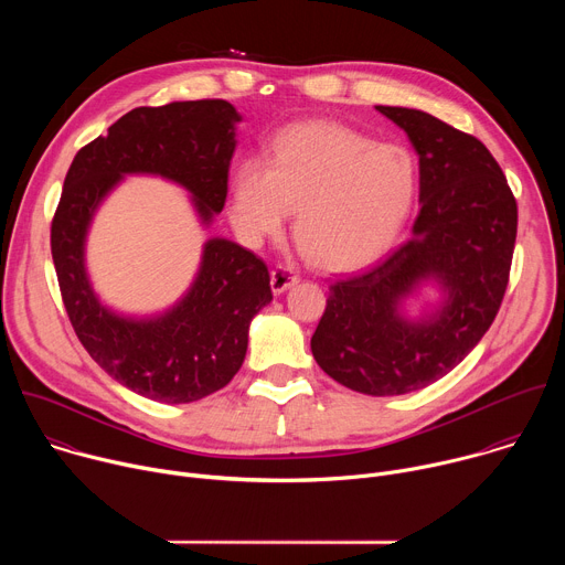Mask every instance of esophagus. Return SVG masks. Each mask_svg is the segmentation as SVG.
<instances>
[{
	"instance_id": "obj_1",
	"label": "esophagus",
	"mask_w": 565,
	"mask_h": 565,
	"mask_svg": "<svg viewBox=\"0 0 565 565\" xmlns=\"http://www.w3.org/2000/svg\"><path fill=\"white\" fill-rule=\"evenodd\" d=\"M297 275L292 270H288L286 266H277L273 273H270V286H273V292L275 295H281L286 288H290L292 284H297Z\"/></svg>"
}]
</instances>
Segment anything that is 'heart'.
Segmentation results:
<instances>
[{
    "label": "heart",
    "instance_id": "obj_1",
    "mask_svg": "<svg viewBox=\"0 0 565 565\" xmlns=\"http://www.w3.org/2000/svg\"><path fill=\"white\" fill-rule=\"evenodd\" d=\"M416 190L409 149L315 120L284 129L266 163L241 160L227 214L241 241L259 246L297 205L292 230L308 259L324 270H358L391 248Z\"/></svg>",
    "mask_w": 565,
    "mask_h": 565
}]
</instances>
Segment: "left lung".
Listing matches in <instances>:
<instances>
[{
	"label": "left lung",
	"instance_id": "left-lung-1",
	"mask_svg": "<svg viewBox=\"0 0 565 565\" xmlns=\"http://www.w3.org/2000/svg\"><path fill=\"white\" fill-rule=\"evenodd\" d=\"M407 131L420 156L414 234L384 262L329 286L310 338L317 364L366 395L418 391L460 364L501 308L516 241V199L490 149L471 134L407 107H375ZM448 292L420 322L398 301L420 280Z\"/></svg>",
	"mask_w": 565,
	"mask_h": 565
}]
</instances>
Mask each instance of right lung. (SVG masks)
Segmentation results:
<instances>
[{
  "label": "right lung",
  "mask_w": 565,
  "mask_h": 565,
  "mask_svg": "<svg viewBox=\"0 0 565 565\" xmlns=\"http://www.w3.org/2000/svg\"><path fill=\"white\" fill-rule=\"evenodd\" d=\"M238 120L225 100L131 109L75 153L53 214L51 255L77 340L116 382L166 405L201 399L236 375L250 321L273 299L268 266L227 238H210L190 292L166 315L129 319L92 290L87 227L125 174H158L183 185L210 223L225 205Z\"/></svg>",
  "instance_id": "add662e5"
}]
</instances>
